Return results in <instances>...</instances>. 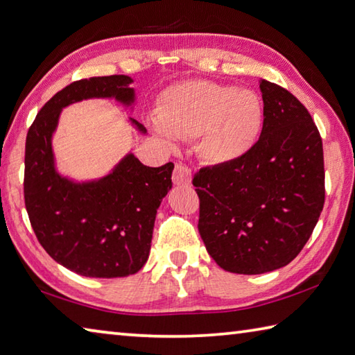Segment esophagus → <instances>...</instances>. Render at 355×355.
<instances>
[{
	"mask_svg": "<svg viewBox=\"0 0 355 355\" xmlns=\"http://www.w3.org/2000/svg\"><path fill=\"white\" fill-rule=\"evenodd\" d=\"M173 182L176 185H190L191 184V170L189 166L178 162L173 170Z\"/></svg>",
	"mask_w": 355,
	"mask_h": 355,
	"instance_id": "obj_1",
	"label": "esophagus"
}]
</instances>
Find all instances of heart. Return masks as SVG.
Masks as SVG:
<instances>
[{"label": "heart", "instance_id": "b5f03b06", "mask_svg": "<svg viewBox=\"0 0 355 355\" xmlns=\"http://www.w3.org/2000/svg\"><path fill=\"white\" fill-rule=\"evenodd\" d=\"M153 128L173 137H196V153L207 164L224 165L243 157L263 128L264 106L257 92L209 80L170 86L156 108Z\"/></svg>", "mask_w": 355, "mask_h": 355}]
</instances>
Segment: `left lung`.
Listing matches in <instances>:
<instances>
[{
    "label": "left lung",
    "mask_w": 355,
    "mask_h": 355,
    "mask_svg": "<svg viewBox=\"0 0 355 355\" xmlns=\"http://www.w3.org/2000/svg\"><path fill=\"white\" fill-rule=\"evenodd\" d=\"M264 122L257 144L230 164L193 176L198 229L219 267L258 275L295 258L324 204L323 142L300 100L259 80Z\"/></svg>",
    "instance_id": "left-lung-1"
}]
</instances>
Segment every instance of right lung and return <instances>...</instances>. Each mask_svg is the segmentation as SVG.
I'll use <instances>...</instances> for the list:
<instances>
[{
    "label": "right lung",
    "mask_w": 355,
    "mask_h": 355,
    "mask_svg": "<svg viewBox=\"0 0 355 355\" xmlns=\"http://www.w3.org/2000/svg\"><path fill=\"white\" fill-rule=\"evenodd\" d=\"M131 82L128 76L77 80L44 103L26 137L24 204L32 229L51 258L82 277L119 278L142 269L157 209L171 189L175 165L153 168L132 155L96 182L73 184L53 166L51 139L60 111L92 97L130 105Z\"/></svg>",
    "instance_id": "add662e5"
}]
</instances>
